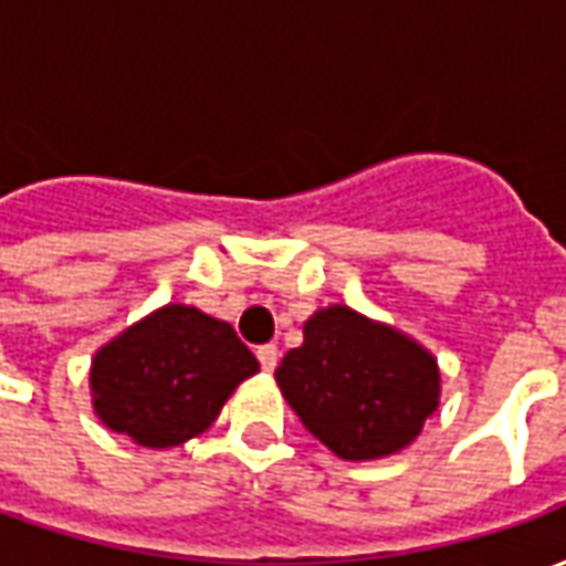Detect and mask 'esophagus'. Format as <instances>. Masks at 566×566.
I'll use <instances>...</instances> for the list:
<instances>
[{
  "label": "esophagus",
  "mask_w": 566,
  "mask_h": 566,
  "mask_svg": "<svg viewBox=\"0 0 566 566\" xmlns=\"http://www.w3.org/2000/svg\"><path fill=\"white\" fill-rule=\"evenodd\" d=\"M258 360H260V367L266 369V373H272L275 364H279V348H275V345H260Z\"/></svg>",
  "instance_id": "34e87169"
}]
</instances>
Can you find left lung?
I'll return each mask as SVG.
<instances>
[{"label": "left lung", "mask_w": 566, "mask_h": 566, "mask_svg": "<svg viewBox=\"0 0 566 566\" xmlns=\"http://www.w3.org/2000/svg\"><path fill=\"white\" fill-rule=\"evenodd\" d=\"M284 400L343 461H379L412 446L439 406V364L385 321L333 303L303 324V345L275 369Z\"/></svg>", "instance_id": "1"}]
</instances>
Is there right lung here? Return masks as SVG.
Instances as JSON below:
<instances>
[{
	"label": "right lung",
	"mask_w": 566,
	"mask_h": 566,
	"mask_svg": "<svg viewBox=\"0 0 566 566\" xmlns=\"http://www.w3.org/2000/svg\"><path fill=\"white\" fill-rule=\"evenodd\" d=\"M258 369V357L227 321L166 303L96 348L93 412L142 449H175L209 430Z\"/></svg>",
	"instance_id": "1"
}]
</instances>
